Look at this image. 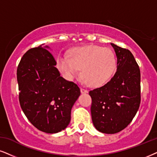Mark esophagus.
<instances>
[{
	"label": "esophagus",
	"mask_w": 157,
	"mask_h": 157,
	"mask_svg": "<svg viewBox=\"0 0 157 157\" xmlns=\"http://www.w3.org/2000/svg\"><path fill=\"white\" fill-rule=\"evenodd\" d=\"M80 91H81V93H88V90H87L86 89H85V88H80Z\"/></svg>",
	"instance_id": "34e87169"
}]
</instances>
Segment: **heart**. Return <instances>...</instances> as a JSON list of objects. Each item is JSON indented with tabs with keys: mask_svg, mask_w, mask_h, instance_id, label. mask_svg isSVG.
<instances>
[{
	"mask_svg": "<svg viewBox=\"0 0 157 157\" xmlns=\"http://www.w3.org/2000/svg\"><path fill=\"white\" fill-rule=\"evenodd\" d=\"M61 72L69 80L80 73L90 86H100L107 82L117 67V59L109 48L100 46L77 48L58 60Z\"/></svg>",
	"mask_w": 157,
	"mask_h": 157,
	"instance_id": "1",
	"label": "heart"
}]
</instances>
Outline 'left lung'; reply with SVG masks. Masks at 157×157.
Listing matches in <instances>:
<instances>
[{
    "instance_id": "obj_1",
    "label": "left lung",
    "mask_w": 157,
    "mask_h": 157,
    "mask_svg": "<svg viewBox=\"0 0 157 157\" xmlns=\"http://www.w3.org/2000/svg\"><path fill=\"white\" fill-rule=\"evenodd\" d=\"M117 66L114 76L101 87L89 91L93 125L99 132L114 134L131 122L140 104V72L128 49L111 43Z\"/></svg>"
}]
</instances>
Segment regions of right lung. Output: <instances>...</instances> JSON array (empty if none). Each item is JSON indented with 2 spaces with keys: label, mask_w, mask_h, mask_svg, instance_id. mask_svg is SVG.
<instances>
[{
  "label": "right lung",
  "mask_w": 157,
  "mask_h": 157,
  "mask_svg": "<svg viewBox=\"0 0 157 157\" xmlns=\"http://www.w3.org/2000/svg\"><path fill=\"white\" fill-rule=\"evenodd\" d=\"M48 48H33L21 59L17 72L19 100L33 126L47 133H56L68 126L80 90L60 76Z\"/></svg>",
  "instance_id": "right-lung-1"
}]
</instances>
